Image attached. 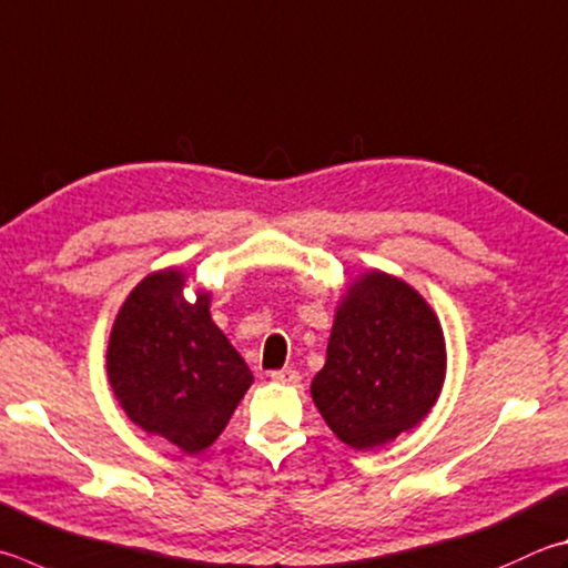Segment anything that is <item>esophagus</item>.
I'll return each mask as SVG.
<instances>
[{
  "mask_svg": "<svg viewBox=\"0 0 568 568\" xmlns=\"http://www.w3.org/2000/svg\"><path fill=\"white\" fill-rule=\"evenodd\" d=\"M271 379L277 385H297L301 383V373L297 369H273Z\"/></svg>",
  "mask_w": 568,
  "mask_h": 568,
  "instance_id": "34e87169",
  "label": "esophagus"
}]
</instances>
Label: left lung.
<instances>
[{
	"label": "left lung",
	"mask_w": 568,
	"mask_h": 568,
	"mask_svg": "<svg viewBox=\"0 0 568 568\" xmlns=\"http://www.w3.org/2000/svg\"><path fill=\"white\" fill-rule=\"evenodd\" d=\"M445 369V333L435 311L405 281L373 271L339 301L311 395L339 442L375 449L429 415Z\"/></svg>",
	"instance_id": "obj_1"
}]
</instances>
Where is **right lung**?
<instances>
[{
	"label": "right lung",
	"instance_id": "add662e5",
	"mask_svg": "<svg viewBox=\"0 0 568 568\" xmlns=\"http://www.w3.org/2000/svg\"><path fill=\"white\" fill-rule=\"evenodd\" d=\"M185 273H151L113 320L106 369L133 425L189 455L211 447L253 385L245 359L211 317V295L183 297Z\"/></svg>",
	"mask_w": 568,
	"mask_h": 568
}]
</instances>
